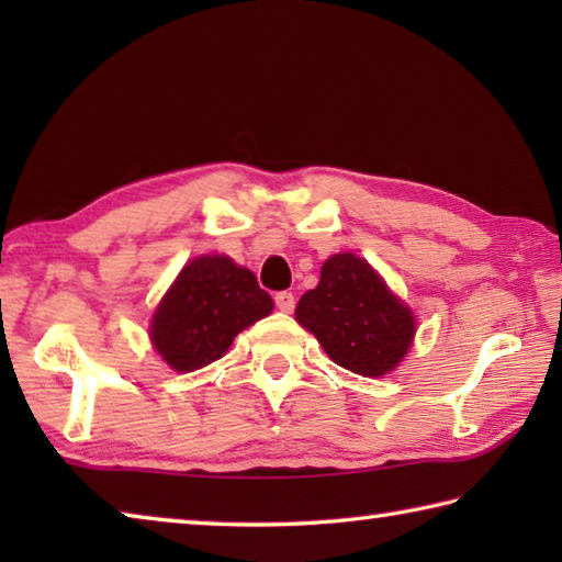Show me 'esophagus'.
I'll return each instance as SVG.
<instances>
[{"label":"esophagus","mask_w":562,"mask_h":562,"mask_svg":"<svg viewBox=\"0 0 562 562\" xmlns=\"http://www.w3.org/2000/svg\"><path fill=\"white\" fill-rule=\"evenodd\" d=\"M274 304H278V310H282V312H292L294 310V294L288 292V290H282V292L274 294Z\"/></svg>","instance_id":"1"}]
</instances>
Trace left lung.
<instances>
[{"instance_id":"left-lung-1","label":"left lung","mask_w":562,"mask_h":562,"mask_svg":"<svg viewBox=\"0 0 562 562\" xmlns=\"http://www.w3.org/2000/svg\"><path fill=\"white\" fill-rule=\"evenodd\" d=\"M331 361L361 376H382L402 361L414 339V317L367 260L339 252L322 265L315 290L294 310Z\"/></svg>"}]
</instances>
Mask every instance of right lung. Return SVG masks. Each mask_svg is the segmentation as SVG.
Wrapping results in <instances>:
<instances>
[{
    "instance_id": "right-lung-1",
    "label": "right lung",
    "mask_w": 562,
    "mask_h": 562,
    "mask_svg": "<svg viewBox=\"0 0 562 562\" xmlns=\"http://www.w3.org/2000/svg\"><path fill=\"white\" fill-rule=\"evenodd\" d=\"M270 312L272 297L250 270L205 255L180 270L150 322V339L176 372H193L221 359L237 331Z\"/></svg>"
}]
</instances>
